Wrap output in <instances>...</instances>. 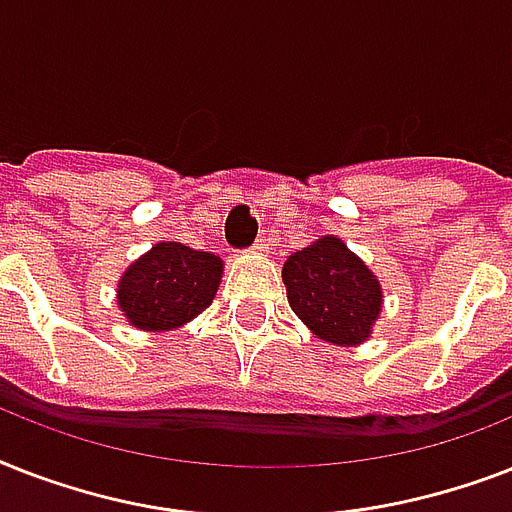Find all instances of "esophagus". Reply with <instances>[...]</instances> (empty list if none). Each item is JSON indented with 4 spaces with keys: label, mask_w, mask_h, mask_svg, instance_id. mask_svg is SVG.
<instances>
[{
    "label": "esophagus",
    "mask_w": 512,
    "mask_h": 512,
    "mask_svg": "<svg viewBox=\"0 0 512 512\" xmlns=\"http://www.w3.org/2000/svg\"><path fill=\"white\" fill-rule=\"evenodd\" d=\"M257 252V255H265V252H268V249H271V239H268V236H260V239L255 241V247H252Z\"/></svg>",
    "instance_id": "1"
}]
</instances>
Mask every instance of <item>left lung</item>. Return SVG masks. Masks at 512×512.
<instances>
[{
	"label": "left lung",
	"mask_w": 512,
	"mask_h": 512,
	"mask_svg": "<svg viewBox=\"0 0 512 512\" xmlns=\"http://www.w3.org/2000/svg\"><path fill=\"white\" fill-rule=\"evenodd\" d=\"M281 276L292 311L316 335L337 345L369 337L382 303L380 281L340 239L324 236L289 255Z\"/></svg>",
	"instance_id": "obj_1"
}]
</instances>
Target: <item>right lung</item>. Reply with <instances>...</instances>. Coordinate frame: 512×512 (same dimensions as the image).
<instances>
[{
	"label": "right lung",
	"instance_id": "obj_1",
	"mask_svg": "<svg viewBox=\"0 0 512 512\" xmlns=\"http://www.w3.org/2000/svg\"><path fill=\"white\" fill-rule=\"evenodd\" d=\"M220 273L223 263L212 252L162 241L127 268L119 308L138 329H175L212 303Z\"/></svg>",
	"mask_w": 512,
	"mask_h": 512
}]
</instances>
